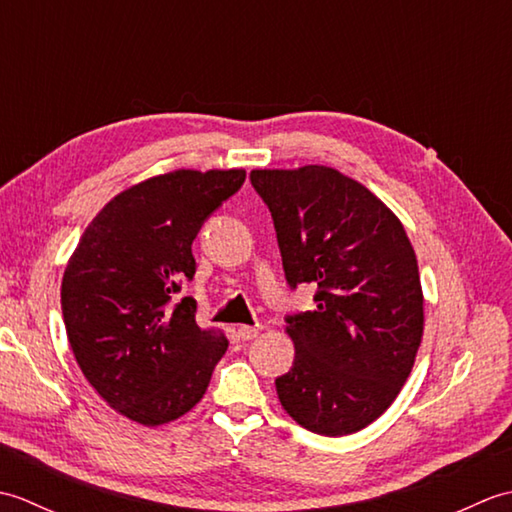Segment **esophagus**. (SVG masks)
<instances>
[{
  "instance_id": "esophagus-1",
  "label": "esophagus",
  "mask_w": 512,
  "mask_h": 512,
  "mask_svg": "<svg viewBox=\"0 0 512 512\" xmlns=\"http://www.w3.org/2000/svg\"><path fill=\"white\" fill-rule=\"evenodd\" d=\"M257 334H259V325H239L237 328V336L242 341H253Z\"/></svg>"
}]
</instances>
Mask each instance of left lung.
Listing matches in <instances>:
<instances>
[{
    "label": "left lung",
    "mask_w": 512,
    "mask_h": 512,
    "mask_svg": "<svg viewBox=\"0 0 512 512\" xmlns=\"http://www.w3.org/2000/svg\"><path fill=\"white\" fill-rule=\"evenodd\" d=\"M286 279L317 286L288 317L295 363L275 380L288 416L347 436L383 416L411 374L424 330L418 259L405 226L361 182L323 165L253 169Z\"/></svg>",
    "instance_id": "left-lung-1"
}]
</instances>
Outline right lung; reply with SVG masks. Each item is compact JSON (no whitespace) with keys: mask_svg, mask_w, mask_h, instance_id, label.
<instances>
[{"mask_svg":"<svg viewBox=\"0 0 512 512\" xmlns=\"http://www.w3.org/2000/svg\"><path fill=\"white\" fill-rule=\"evenodd\" d=\"M244 169H178L107 202L65 266V332L88 383L121 416L158 427L202 400L228 339L200 328L191 244L217 206L242 187Z\"/></svg>","mask_w":512,"mask_h":512,"instance_id":"right-lung-1","label":"right lung"}]
</instances>
